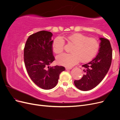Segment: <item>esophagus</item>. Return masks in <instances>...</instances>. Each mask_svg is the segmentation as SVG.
Returning a JSON list of instances; mask_svg holds the SVG:
<instances>
[{"instance_id": "34e87169", "label": "esophagus", "mask_w": 120, "mask_h": 120, "mask_svg": "<svg viewBox=\"0 0 120 120\" xmlns=\"http://www.w3.org/2000/svg\"><path fill=\"white\" fill-rule=\"evenodd\" d=\"M71 68H72V67H66V70H71Z\"/></svg>"}]
</instances>
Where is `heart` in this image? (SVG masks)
I'll use <instances>...</instances> for the list:
<instances>
[{
    "instance_id": "heart-1",
    "label": "heart",
    "mask_w": 120,
    "mask_h": 120,
    "mask_svg": "<svg viewBox=\"0 0 120 120\" xmlns=\"http://www.w3.org/2000/svg\"><path fill=\"white\" fill-rule=\"evenodd\" d=\"M68 43L73 45L71 49V53H63L57 56L56 62L68 67L77 64L81 60L82 62H86L96 56L99 49V43L94 38H88L80 33H75L68 35L66 38ZM64 41L60 37L54 39L52 49L56 53L63 52Z\"/></svg>"
}]
</instances>
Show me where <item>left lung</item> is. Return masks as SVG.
Instances as JSON below:
<instances>
[{"label": "left lung", "instance_id": "1", "mask_svg": "<svg viewBox=\"0 0 120 120\" xmlns=\"http://www.w3.org/2000/svg\"><path fill=\"white\" fill-rule=\"evenodd\" d=\"M101 42L99 52L90 63L82 65L85 72L79 80L74 83L78 89L83 91L93 89L103 80L110 68L112 59V49L108 39L100 38Z\"/></svg>", "mask_w": 120, "mask_h": 120}]
</instances>
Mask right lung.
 Returning <instances> with one entry per match:
<instances>
[{"mask_svg":"<svg viewBox=\"0 0 120 120\" xmlns=\"http://www.w3.org/2000/svg\"><path fill=\"white\" fill-rule=\"evenodd\" d=\"M51 32L40 31L30 35L24 49V61L27 73L35 84L45 90L57 85L59 76L65 71L62 66L50 67L54 60Z\"/></svg>","mask_w":120,"mask_h":120,"instance_id":"add662e5","label":"right lung"}]
</instances>
